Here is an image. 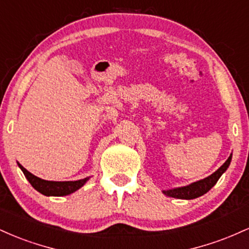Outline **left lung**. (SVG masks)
<instances>
[{"mask_svg": "<svg viewBox=\"0 0 249 249\" xmlns=\"http://www.w3.org/2000/svg\"><path fill=\"white\" fill-rule=\"evenodd\" d=\"M231 160H232V154L228 157L227 160L225 161V164L222 165L221 167H219L218 170L215 171L213 174H211L207 178L199 180V181L193 182V184L187 185V186L184 187H178V188H172V190L162 191V193L167 196H172V198L177 199H196L198 196H204L205 193H207L208 191L212 188L214 185L216 184L220 177L222 176V173L227 170L228 166H230Z\"/></svg>", "mask_w": 249, "mask_h": 249, "instance_id": "obj_1", "label": "left lung"}]
</instances>
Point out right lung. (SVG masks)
Returning <instances> with one entry per match:
<instances>
[{"mask_svg":"<svg viewBox=\"0 0 249 249\" xmlns=\"http://www.w3.org/2000/svg\"><path fill=\"white\" fill-rule=\"evenodd\" d=\"M18 166L22 170V172L24 173L28 181L31 184V186L35 188L36 191H38L39 193L44 194L47 196H68V194H71L75 192V191L79 190L89 180V178H84L81 180H76V181H49V180H44L34 176L29 171L25 170L21 164H18Z\"/></svg>","mask_w":249,"mask_h":249,"instance_id":"1","label":"right lung"}]
</instances>
